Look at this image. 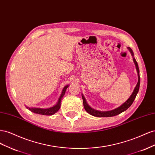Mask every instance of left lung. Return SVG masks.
<instances>
[{
	"label": "left lung",
	"instance_id": "1",
	"mask_svg": "<svg viewBox=\"0 0 155 155\" xmlns=\"http://www.w3.org/2000/svg\"><path fill=\"white\" fill-rule=\"evenodd\" d=\"M129 51H130L131 54L132 55H134L133 50H131L130 48L128 47ZM133 61L135 63L136 65V68H137V72H138V81L137 83V86L135 87L134 91L133 92L132 94L130 96V97L129 99L127 100L123 105H121L120 107H119L118 108H117L116 109H114L112 110H110V111H105V112H101V111H98V110H96L94 109H92L91 107H89L88 105V104H87V102L85 101V97H84L83 96H82V98H83V106L84 108H85V110L88 112V114H90L94 116H96V117H111V116H114L118 115L121 112L126 110L128 108L132 105V104L133 103L136 96H137V94L138 92L139 91V88H140V71H139V68L138 66V63L137 62V61L134 58H133Z\"/></svg>",
	"mask_w": 155,
	"mask_h": 155
}]
</instances>
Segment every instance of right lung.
<instances>
[{
  "label": "right lung",
  "instance_id": "right-lung-1",
  "mask_svg": "<svg viewBox=\"0 0 155 155\" xmlns=\"http://www.w3.org/2000/svg\"><path fill=\"white\" fill-rule=\"evenodd\" d=\"M68 85L65 86L63 89L61 94L59 100L58 101V104H56L55 106L50 107L49 109H40V108H29V110H31V112H34V113L37 114H43V115H47V116H50V115H53L54 114L55 112H57L61 107V101L62 97L64 95L65 91H66L67 88H68ZM28 108V107H27Z\"/></svg>",
  "mask_w": 155,
  "mask_h": 155
}]
</instances>
